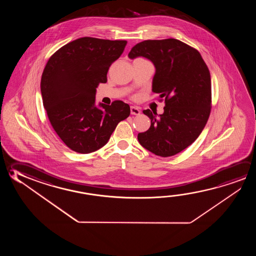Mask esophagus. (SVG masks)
I'll return each instance as SVG.
<instances>
[{
    "instance_id": "esophagus-1",
    "label": "esophagus",
    "mask_w": 256,
    "mask_h": 256,
    "mask_svg": "<svg viewBox=\"0 0 256 256\" xmlns=\"http://www.w3.org/2000/svg\"><path fill=\"white\" fill-rule=\"evenodd\" d=\"M130 114L132 115H138L140 114V110L136 106H131L130 107Z\"/></svg>"
}]
</instances>
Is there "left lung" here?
Returning a JSON list of instances; mask_svg holds the SVG:
<instances>
[{"label":"left lung","mask_w":256,"mask_h":256,"mask_svg":"<svg viewBox=\"0 0 256 256\" xmlns=\"http://www.w3.org/2000/svg\"><path fill=\"white\" fill-rule=\"evenodd\" d=\"M142 56L156 68L152 91L165 101L164 114L142 112L151 120L149 130L139 133L141 146L168 157L192 144L201 134L212 109L209 68L200 52L178 39L146 40L134 46L130 59Z\"/></svg>","instance_id":"1"}]
</instances>
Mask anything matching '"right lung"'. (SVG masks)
I'll list each match as a JSON object with an SVG mask.
<instances>
[{
  "mask_svg": "<svg viewBox=\"0 0 256 256\" xmlns=\"http://www.w3.org/2000/svg\"><path fill=\"white\" fill-rule=\"evenodd\" d=\"M126 44V40L86 36L60 47L48 60L41 78L42 104L52 128L72 151L100 149L118 123L130 116V105L120 100L94 106L97 86L107 82L110 65Z\"/></svg>",
  "mask_w": 256,
  "mask_h": 256,
  "instance_id": "right-lung-1",
  "label": "right lung"
}]
</instances>
